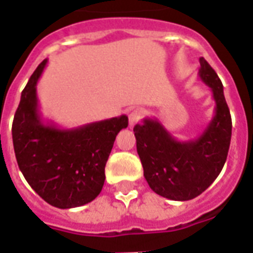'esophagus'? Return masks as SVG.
Wrapping results in <instances>:
<instances>
[{
    "instance_id": "esophagus-1",
    "label": "esophagus",
    "mask_w": 253,
    "mask_h": 253,
    "mask_svg": "<svg viewBox=\"0 0 253 253\" xmlns=\"http://www.w3.org/2000/svg\"><path fill=\"white\" fill-rule=\"evenodd\" d=\"M141 118H142V111L141 110L135 108V110L130 111V114H128V125H130V127L135 126L138 122L141 121Z\"/></svg>"
}]
</instances>
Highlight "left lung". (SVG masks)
I'll return each mask as SVG.
<instances>
[{
	"label": "left lung",
	"instance_id": "left-lung-1",
	"mask_svg": "<svg viewBox=\"0 0 253 253\" xmlns=\"http://www.w3.org/2000/svg\"><path fill=\"white\" fill-rule=\"evenodd\" d=\"M199 77L211 89L215 112L195 139L177 141L157 119L145 118L134 127L137 152L149 187L170 201H190L210 187L228 157L232 118L223 86L205 58L199 59Z\"/></svg>",
	"mask_w": 253,
	"mask_h": 253
}]
</instances>
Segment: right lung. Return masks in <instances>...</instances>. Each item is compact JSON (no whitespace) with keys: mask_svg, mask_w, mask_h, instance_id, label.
I'll list each match as a JSON object with an SVG mask.
<instances>
[{"mask_svg":"<svg viewBox=\"0 0 253 253\" xmlns=\"http://www.w3.org/2000/svg\"><path fill=\"white\" fill-rule=\"evenodd\" d=\"M47 59L36 67L21 92L12 138L17 164L34 191L58 209L86 205L104 186V168L115 138L128 126L121 115L76 128H59L41 116L36 84Z\"/></svg>","mask_w":253,"mask_h":253,"instance_id":"1","label":"right lung"}]
</instances>
